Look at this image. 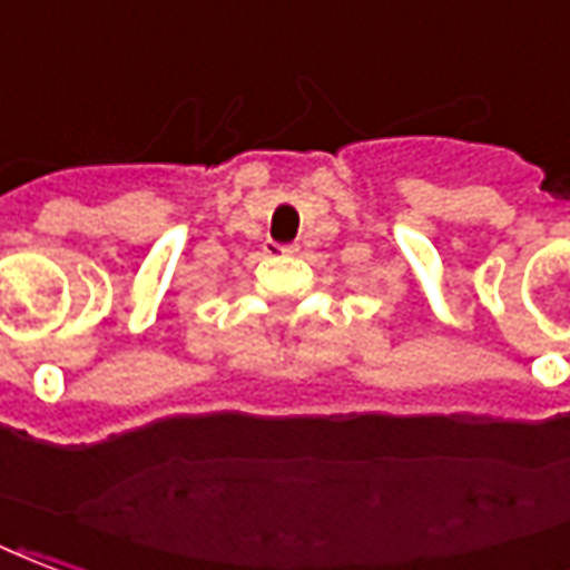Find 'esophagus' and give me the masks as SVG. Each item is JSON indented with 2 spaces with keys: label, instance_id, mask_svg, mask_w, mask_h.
I'll return each instance as SVG.
<instances>
[{
  "label": "esophagus",
  "instance_id": "1",
  "mask_svg": "<svg viewBox=\"0 0 570 570\" xmlns=\"http://www.w3.org/2000/svg\"><path fill=\"white\" fill-rule=\"evenodd\" d=\"M276 249H279L282 255H297V252H301V246H297V243H285V246H276Z\"/></svg>",
  "mask_w": 570,
  "mask_h": 570
}]
</instances>
